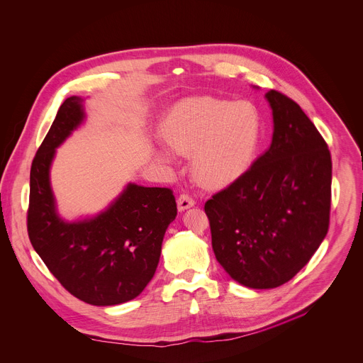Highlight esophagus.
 Masks as SVG:
<instances>
[{"label": "esophagus", "mask_w": 363, "mask_h": 363, "mask_svg": "<svg viewBox=\"0 0 363 363\" xmlns=\"http://www.w3.org/2000/svg\"><path fill=\"white\" fill-rule=\"evenodd\" d=\"M177 203H178V211H185V210L191 208V206H194L195 201H194L189 195L182 194V195H179V198L177 199Z\"/></svg>", "instance_id": "1"}]
</instances>
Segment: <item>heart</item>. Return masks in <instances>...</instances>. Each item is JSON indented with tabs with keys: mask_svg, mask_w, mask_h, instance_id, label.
Here are the masks:
<instances>
[{
	"mask_svg": "<svg viewBox=\"0 0 363 363\" xmlns=\"http://www.w3.org/2000/svg\"><path fill=\"white\" fill-rule=\"evenodd\" d=\"M262 128V115L252 103L198 96L178 101L168 112L164 138L177 152L192 153V169L201 184L218 188L248 169ZM157 157L172 161L167 149L158 150Z\"/></svg>",
	"mask_w": 363,
	"mask_h": 363,
	"instance_id": "b5f03b06",
	"label": "heart"
}]
</instances>
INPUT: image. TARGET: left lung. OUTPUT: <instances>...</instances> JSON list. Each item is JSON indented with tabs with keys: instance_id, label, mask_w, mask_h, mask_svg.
I'll return each instance as SVG.
<instances>
[{
	"instance_id": "8db88e82",
	"label": "left lung",
	"mask_w": 363,
	"mask_h": 363,
	"mask_svg": "<svg viewBox=\"0 0 363 363\" xmlns=\"http://www.w3.org/2000/svg\"><path fill=\"white\" fill-rule=\"evenodd\" d=\"M270 147L205 202L218 263L240 284L274 289L291 280L329 230L332 160L296 101L270 90Z\"/></svg>"
}]
</instances>
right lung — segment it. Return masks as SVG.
I'll list each match as a JSON object with an SVG mask.
<instances>
[{"instance_id": "add662e5", "label": "right lung", "mask_w": 363, "mask_h": 363, "mask_svg": "<svg viewBox=\"0 0 363 363\" xmlns=\"http://www.w3.org/2000/svg\"><path fill=\"white\" fill-rule=\"evenodd\" d=\"M83 99L67 97L33 160L27 230L30 241L60 284L94 306L139 296L157 272L168 225L177 217L169 188L128 184L105 211L63 220L50 185L56 149L84 121Z\"/></svg>"}]
</instances>
